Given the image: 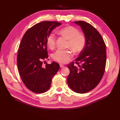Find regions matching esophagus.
<instances>
[{"instance_id": "obj_1", "label": "esophagus", "mask_w": 120, "mask_h": 120, "mask_svg": "<svg viewBox=\"0 0 120 120\" xmlns=\"http://www.w3.org/2000/svg\"><path fill=\"white\" fill-rule=\"evenodd\" d=\"M60 67L61 68H63V67H64V65H63V64H60Z\"/></svg>"}]
</instances>
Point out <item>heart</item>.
Wrapping results in <instances>:
<instances>
[{"label":"heart","instance_id":"1","mask_svg":"<svg viewBox=\"0 0 120 120\" xmlns=\"http://www.w3.org/2000/svg\"><path fill=\"white\" fill-rule=\"evenodd\" d=\"M59 34L68 40L67 47L75 53L80 52L85 47L86 40L84 35L80 34L79 30L72 26H67L61 29ZM50 48H54L56 43L55 35L51 33L46 40ZM73 57L72 52L68 50H57L52 55L53 60L59 63H65Z\"/></svg>","mask_w":120,"mask_h":120}]
</instances>
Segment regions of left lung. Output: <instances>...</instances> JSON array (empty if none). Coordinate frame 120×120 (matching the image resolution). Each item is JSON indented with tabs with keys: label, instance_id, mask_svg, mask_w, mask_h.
<instances>
[{
	"label": "left lung",
	"instance_id": "1",
	"mask_svg": "<svg viewBox=\"0 0 120 120\" xmlns=\"http://www.w3.org/2000/svg\"><path fill=\"white\" fill-rule=\"evenodd\" d=\"M74 22L81 27L86 42L75 62L68 65L70 73L67 82L73 91L82 94L95 88L103 77L106 63V45L91 24L84 21Z\"/></svg>",
	"mask_w": 120,
	"mask_h": 120
}]
</instances>
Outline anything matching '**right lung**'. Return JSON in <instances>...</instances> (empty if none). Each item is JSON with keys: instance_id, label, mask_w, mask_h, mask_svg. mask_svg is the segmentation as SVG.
I'll return each instance as SVG.
<instances>
[{"instance_id": "1", "label": "right lung", "mask_w": 120, "mask_h": 120, "mask_svg": "<svg viewBox=\"0 0 120 120\" xmlns=\"http://www.w3.org/2000/svg\"><path fill=\"white\" fill-rule=\"evenodd\" d=\"M60 25V22L49 21L35 24L26 32L19 44L18 70L24 85L34 93H43L48 90L52 77L59 70L57 62L46 63L44 67L43 63L48 57L47 38Z\"/></svg>"}]
</instances>
